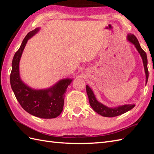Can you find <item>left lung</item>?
I'll use <instances>...</instances> for the list:
<instances>
[{"instance_id": "1", "label": "left lung", "mask_w": 154, "mask_h": 154, "mask_svg": "<svg viewBox=\"0 0 154 154\" xmlns=\"http://www.w3.org/2000/svg\"><path fill=\"white\" fill-rule=\"evenodd\" d=\"M127 39L130 43L134 45L136 50H138V53L140 54L143 61V67H144L145 73H146V84L148 82V59H147V55L146 52L142 50V48L140 46L138 39L136 38L134 34H128L127 35ZM86 90L91 106L93 108V109L96 112L99 114L100 115L105 117H114L121 115L124 113H125L130 110L132 109L135 106L134 104H124V105L119 106L114 108H109L105 105H104L102 103L99 102L96 99L95 96L93 92L92 89L88 86L86 85Z\"/></svg>"}]
</instances>
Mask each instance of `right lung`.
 <instances>
[{
    "label": "right lung",
    "mask_w": 154,
    "mask_h": 154,
    "mask_svg": "<svg viewBox=\"0 0 154 154\" xmlns=\"http://www.w3.org/2000/svg\"><path fill=\"white\" fill-rule=\"evenodd\" d=\"M40 30L37 28L26 35L12 62L11 85L16 99L27 112L41 119H54L63 110L64 97L72 79H63L50 88L36 90L27 86L20 77L19 63L29 39Z\"/></svg>",
    "instance_id": "add662e5"
}]
</instances>
